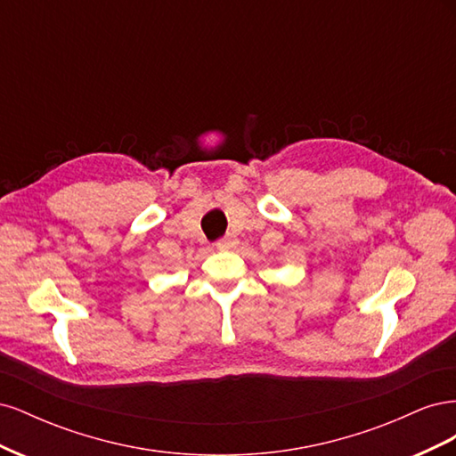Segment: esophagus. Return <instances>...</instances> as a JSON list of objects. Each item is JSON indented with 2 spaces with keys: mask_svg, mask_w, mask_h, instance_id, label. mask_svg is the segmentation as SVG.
I'll use <instances>...</instances> for the list:
<instances>
[{
  "mask_svg": "<svg viewBox=\"0 0 456 456\" xmlns=\"http://www.w3.org/2000/svg\"><path fill=\"white\" fill-rule=\"evenodd\" d=\"M236 243H238V240H236V236H224V238H220L218 241H216V247L218 249H232V247H236Z\"/></svg>",
  "mask_w": 456,
  "mask_h": 456,
  "instance_id": "1",
  "label": "esophagus"
}]
</instances>
